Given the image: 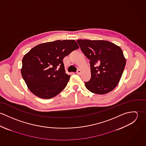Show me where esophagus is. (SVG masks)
Listing matches in <instances>:
<instances>
[{"mask_svg": "<svg viewBox=\"0 0 146 146\" xmlns=\"http://www.w3.org/2000/svg\"><path fill=\"white\" fill-rule=\"evenodd\" d=\"M81 72H82V71H81L80 69H78V71H77V72H76V74H78V75H80V74H81Z\"/></svg>", "mask_w": 146, "mask_h": 146, "instance_id": "34e87169", "label": "esophagus"}]
</instances>
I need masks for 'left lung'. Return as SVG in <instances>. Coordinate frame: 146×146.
<instances>
[{"mask_svg":"<svg viewBox=\"0 0 146 146\" xmlns=\"http://www.w3.org/2000/svg\"><path fill=\"white\" fill-rule=\"evenodd\" d=\"M84 55L90 60L91 78L85 82L90 92L104 94L113 90L122 76L126 59L121 48L106 40H77Z\"/></svg>","mask_w":146,"mask_h":146,"instance_id":"left-lung-1","label":"left lung"}]
</instances>
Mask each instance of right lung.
Segmentation results:
<instances>
[{"label": "right lung", "instance_id": "right-lung-1", "mask_svg": "<svg viewBox=\"0 0 146 146\" xmlns=\"http://www.w3.org/2000/svg\"><path fill=\"white\" fill-rule=\"evenodd\" d=\"M78 48L74 40L44 42L33 48L23 56L21 69L30 91L42 99L52 98L62 92L70 78L63 59Z\"/></svg>", "mask_w": 146, "mask_h": 146}]
</instances>
